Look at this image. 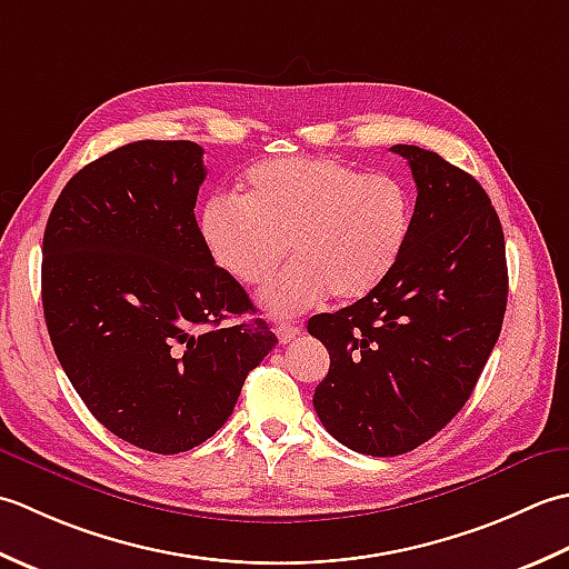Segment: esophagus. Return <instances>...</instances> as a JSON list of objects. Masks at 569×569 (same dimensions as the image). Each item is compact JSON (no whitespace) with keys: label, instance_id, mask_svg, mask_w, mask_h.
Wrapping results in <instances>:
<instances>
[{"label":"esophagus","instance_id":"obj_1","mask_svg":"<svg viewBox=\"0 0 569 569\" xmlns=\"http://www.w3.org/2000/svg\"><path fill=\"white\" fill-rule=\"evenodd\" d=\"M299 331H301V327H297V323H292V321H282L274 327V333H277V339H280V343H289L292 339H297Z\"/></svg>","mask_w":569,"mask_h":569}]
</instances>
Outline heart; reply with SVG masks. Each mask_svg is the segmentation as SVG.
I'll return each instance as SVG.
<instances>
[{
    "label": "heart",
    "instance_id": "1",
    "mask_svg": "<svg viewBox=\"0 0 569 569\" xmlns=\"http://www.w3.org/2000/svg\"><path fill=\"white\" fill-rule=\"evenodd\" d=\"M412 220V191L398 177L329 157H280L248 171L242 196H213L201 236L242 284L264 282L292 252L260 292L270 315L292 317L329 292L341 301L373 292L400 262Z\"/></svg>",
    "mask_w": 569,
    "mask_h": 569
}]
</instances>
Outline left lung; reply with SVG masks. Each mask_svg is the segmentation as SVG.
I'll use <instances>...</instances> for the list:
<instances>
[{
	"label": "left lung",
	"mask_w": 569,
	"mask_h": 569,
	"mask_svg": "<svg viewBox=\"0 0 569 569\" xmlns=\"http://www.w3.org/2000/svg\"><path fill=\"white\" fill-rule=\"evenodd\" d=\"M417 183L400 262L363 299L307 329L331 366L315 390L327 432L368 457H398L445 430L501 333L508 299L498 213L471 173L396 144Z\"/></svg>",
	"instance_id": "obj_1"
}]
</instances>
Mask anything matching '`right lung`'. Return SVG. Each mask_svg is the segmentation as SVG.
I'll return each mask as SVG.
<instances>
[{"label": "right lung", "instance_id": "1", "mask_svg": "<svg viewBox=\"0 0 569 569\" xmlns=\"http://www.w3.org/2000/svg\"><path fill=\"white\" fill-rule=\"evenodd\" d=\"M203 149L142 139L66 183L43 233L53 351L112 435L154 455L213 437L277 336L218 268L193 208Z\"/></svg>", "mask_w": 569, "mask_h": 569}]
</instances>
